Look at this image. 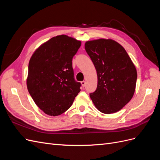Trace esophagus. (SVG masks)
Instances as JSON below:
<instances>
[{"label":"esophagus","instance_id":"34e87169","mask_svg":"<svg viewBox=\"0 0 160 160\" xmlns=\"http://www.w3.org/2000/svg\"><path fill=\"white\" fill-rule=\"evenodd\" d=\"M81 85H82V86H83V88H84V87L85 86V84H86V83H85V81H81Z\"/></svg>","mask_w":160,"mask_h":160}]
</instances>
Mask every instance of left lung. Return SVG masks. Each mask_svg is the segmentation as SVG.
<instances>
[{
    "mask_svg": "<svg viewBox=\"0 0 160 160\" xmlns=\"http://www.w3.org/2000/svg\"><path fill=\"white\" fill-rule=\"evenodd\" d=\"M87 53L95 67L98 87L90 98L101 113L118 112L133 98L137 71L126 51L112 39L87 41Z\"/></svg>",
    "mask_w": 160,
    "mask_h": 160,
    "instance_id": "obj_1",
    "label": "left lung"
}]
</instances>
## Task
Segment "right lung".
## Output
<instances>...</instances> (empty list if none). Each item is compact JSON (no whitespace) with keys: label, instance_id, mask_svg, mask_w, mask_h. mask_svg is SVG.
Returning a JSON list of instances; mask_svg holds the SVG:
<instances>
[{"label":"right lung","instance_id":"obj_1","mask_svg":"<svg viewBox=\"0 0 160 160\" xmlns=\"http://www.w3.org/2000/svg\"><path fill=\"white\" fill-rule=\"evenodd\" d=\"M81 42L58 35L42 44L28 63L27 85L36 105L45 113L57 116L68 109L80 92L72 59Z\"/></svg>","mask_w":160,"mask_h":160}]
</instances>
